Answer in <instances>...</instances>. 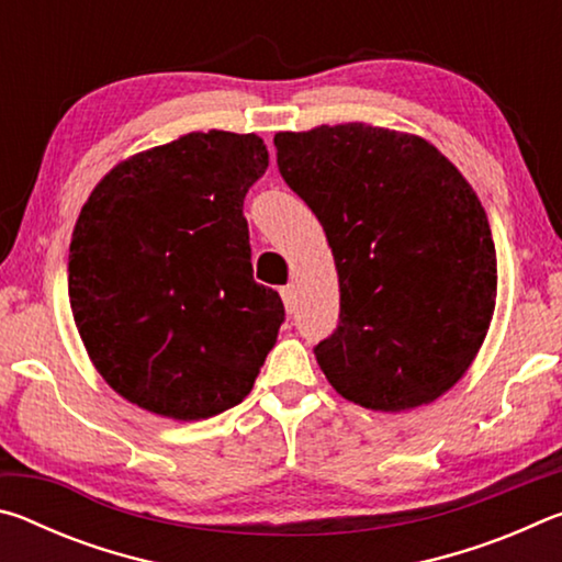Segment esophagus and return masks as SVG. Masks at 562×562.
<instances>
[{"mask_svg": "<svg viewBox=\"0 0 562 562\" xmlns=\"http://www.w3.org/2000/svg\"><path fill=\"white\" fill-rule=\"evenodd\" d=\"M280 297L284 302V310L292 315L294 307H297V290H294V284H284V288L280 290Z\"/></svg>", "mask_w": 562, "mask_h": 562, "instance_id": "esophagus-1", "label": "esophagus"}]
</instances>
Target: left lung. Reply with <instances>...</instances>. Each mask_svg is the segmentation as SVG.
Instances as JSON below:
<instances>
[{
  "label": "left lung",
  "instance_id": "8db88e82",
  "mask_svg": "<svg viewBox=\"0 0 562 562\" xmlns=\"http://www.w3.org/2000/svg\"><path fill=\"white\" fill-rule=\"evenodd\" d=\"M278 166L325 227L339 327L315 347L327 382L372 412H408L469 372L498 292L486 211L422 136L369 123L274 133Z\"/></svg>",
  "mask_w": 562,
  "mask_h": 562
}]
</instances>
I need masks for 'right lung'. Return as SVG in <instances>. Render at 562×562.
<instances>
[{
  "label": "right lung",
  "instance_id": "1",
  "mask_svg": "<svg viewBox=\"0 0 562 562\" xmlns=\"http://www.w3.org/2000/svg\"><path fill=\"white\" fill-rule=\"evenodd\" d=\"M255 133L193 131L113 166L69 247V300L91 364L150 414L198 422L252 392L284 319L252 280L243 201L268 170Z\"/></svg>",
  "mask_w": 562,
  "mask_h": 562
}]
</instances>
